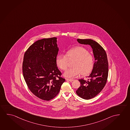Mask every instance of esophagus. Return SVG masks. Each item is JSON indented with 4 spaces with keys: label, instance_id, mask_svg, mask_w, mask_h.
Listing matches in <instances>:
<instances>
[{
    "label": "esophagus",
    "instance_id": "esophagus-1",
    "mask_svg": "<svg viewBox=\"0 0 130 130\" xmlns=\"http://www.w3.org/2000/svg\"><path fill=\"white\" fill-rule=\"evenodd\" d=\"M66 81H70V82H72V81L74 80L73 79H69V78H66Z\"/></svg>",
    "mask_w": 130,
    "mask_h": 130
}]
</instances>
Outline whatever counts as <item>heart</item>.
I'll use <instances>...</instances> for the list:
<instances>
[{"label": "heart", "instance_id": "1", "mask_svg": "<svg viewBox=\"0 0 130 130\" xmlns=\"http://www.w3.org/2000/svg\"><path fill=\"white\" fill-rule=\"evenodd\" d=\"M73 68L68 69L64 73V76L73 78L80 74H88L92 70L94 60L93 56L88 51L81 46H77L68 50L66 55L59 54L56 58V64L58 68L65 70L70 61H73Z\"/></svg>", "mask_w": 130, "mask_h": 130}]
</instances>
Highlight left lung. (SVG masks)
Returning <instances> with one entry per match:
<instances>
[{"instance_id":"obj_1","label":"left lung","mask_w":130,"mask_h":130,"mask_svg":"<svg viewBox=\"0 0 130 130\" xmlns=\"http://www.w3.org/2000/svg\"><path fill=\"white\" fill-rule=\"evenodd\" d=\"M77 40L79 43L90 46L95 59L93 70L88 76V80L82 78L79 79L80 86L76 91L78 96L88 100L97 96L106 84L108 73L107 56L105 50L96 41L92 39Z\"/></svg>"}]
</instances>
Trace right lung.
<instances>
[{"instance_id":"1","label":"right lung","mask_w":130,"mask_h":130,"mask_svg":"<svg viewBox=\"0 0 130 130\" xmlns=\"http://www.w3.org/2000/svg\"><path fill=\"white\" fill-rule=\"evenodd\" d=\"M59 47L57 38L38 40L25 52L23 63L24 78L30 90L40 99L49 101L60 92L65 79L56 64Z\"/></svg>"}]
</instances>
